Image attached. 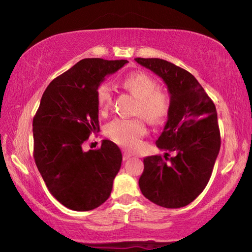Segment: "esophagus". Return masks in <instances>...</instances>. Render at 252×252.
<instances>
[{
    "instance_id": "esophagus-1",
    "label": "esophagus",
    "mask_w": 252,
    "mask_h": 252,
    "mask_svg": "<svg viewBox=\"0 0 252 252\" xmlns=\"http://www.w3.org/2000/svg\"><path fill=\"white\" fill-rule=\"evenodd\" d=\"M132 157V155L131 153L129 152V151H126V150H123L122 151V158H123V160H127V159H130V158Z\"/></svg>"
}]
</instances>
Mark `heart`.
<instances>
[{
    "instance_id": "heart-1",
    "label": "heart",
    "mask_w": 252,
    "mask_h": 252,
    "mask_svg": "<svg viewBox=\"0 0 252 252\" xmlns=\"http://www.w3.org/2000/svg\"><path fill=\"white\" fill-rule=\"evenodd\" d=\"M123 87L139 100L136 116H141L153 126L161 125L167 120L171 108L170 97L167 92L158 89L157 81L152 76L144 72H133L123 81ZM95 97L100 112H108L113 99L112 89L108 82L99 84ZM105 133L119 146L134 149L147 133V127L141 119L116 118L106 125Z\"/></svg>"
}]
</instances>
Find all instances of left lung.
Returning <instances> with one entry per match:
<instances>
[{
  "label": "left lung",
  "mask_w": 252,
  "mask_h": 252,
  "mask_svg": "<svg viewBox=\"0 0 252 252\" xmlns=\"http://www.w3.org/2000/svg\"><path fill=\"white\" fill-rule=\"evenodd\" d=\"M134 60L167 84L171 108L156 144L175 153L144 158L140 190L160 207L188 206L208 185L220 150L215 103L190 72L161 59Z\"/></svg>",
  "instance_id": "1"
}]
</instances>
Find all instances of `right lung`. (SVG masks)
<instances>
[{
	"instance_id": "right-lung-1",
	"label": "right lung",
	"mask_w": 252,
	"mask_h": 252,
	"mask_svg": "<svg viewBox=\"0 0 252 252\" xmlns=\"http://www.w3.org/2000/svg\"><path fill=\"white\" fill-rule=\"evenodd\" d=\"M126 60L83 59L51 82L33 118L34 160L51 194L74 211H89L110 197L122 153L103 140L101 148L82 144L100 130L96 88Z\"/></svg>"
}]
</instances>
